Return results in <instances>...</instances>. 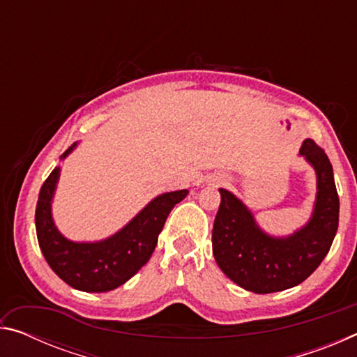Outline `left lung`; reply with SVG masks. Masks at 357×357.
<instances>
[{"instance_id":"8db88e82","label":"left lung","mask_w":357,"mask_h":357,"mask_svg":"<svg viewBox=\"0 0 357 357\" xmlns=\"http://www.w3.org/2000/svg\"><path fill=\"white\" fill-rule=\"evenodd\" d=\"M299 155L317 174V198L309 222L288 236H273L258 225L252 211L227 189L213 228V253L229 280L257 294L293 288L315 271L338 228V195L334 172L324 151L307 138Z\"/></svg>"}]
</instances>
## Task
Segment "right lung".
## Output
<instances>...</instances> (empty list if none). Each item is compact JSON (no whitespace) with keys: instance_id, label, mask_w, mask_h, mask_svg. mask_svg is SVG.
<instances>
[{"instance_id":"add662e5","label":"right lung","mask_w":357,"mask_h":357,"mask_svg":"<svg viewBox=\"0 0 357 357\" xmlns=\"http://www.w3.org/2000/svg\"><path fill=\"white\" fill-rule=\"evenodd\" d=\"M77 143L59 157L64 160ZM61 168L55 167L39 192L36 206V233L47 263L69 287L86 293H105L124 285L153 255L157 238L174 204L183 202L189 190L157 195L128 225L110 238L94 243H75L61 234L52 215V202Z\"/></svg>"}]
</instances>
